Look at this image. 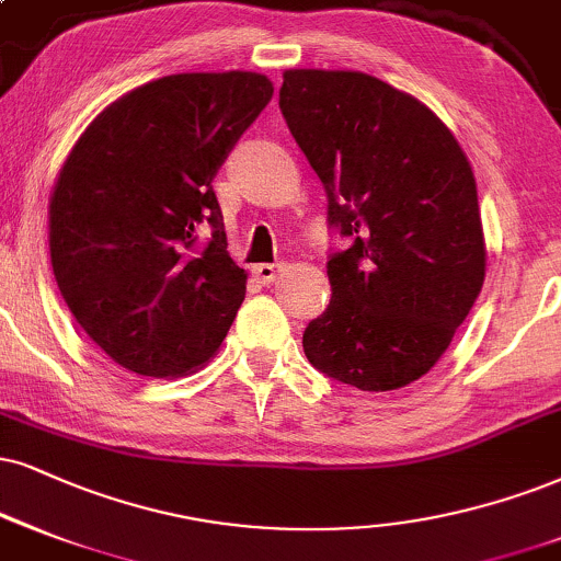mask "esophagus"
Here are the masks:
<instances>
[{"mask_svg":"<svg viewBox=\"0 0 561 561\" xmlns=\"http://www.w3.org/2000/svg\"><path fill=\"white\" fill-rule=\"evenodd\" d=\"M252 273H254V278L262 283H273L275 275L280 273V265H275V262H262V265L252 267Z\"/></svg>","mask_w":561,"mask_h":561,"instance_id":"obj_1","label":"esophagus"}]
</instances>
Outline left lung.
Returning a JSON list of instances; mask_svg holds the SVG:
<instances>
[{"label": "left lung", "mask_w": 561, "mask_h": 561, "mask_svg": "<svg viewBox=\"0 0 561 561\" xmlns=\"http://www.w3.org/2000/svg\"><path fill=\"white\" fill-rule=\"evenodd\" d=\"M280 112L351 241L328 260L333 299L304 330V354L366 392L416 382L486 275L471 163L432 108L364 72L286 69Z\"/></svg>", "instance_id": "1"}]
</instances>
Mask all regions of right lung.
I'll return each mask as SVG.
<instances>
[{"instance_id": "right-lung-1", "label": "right lung", "mask_w": 561, "mask_h": 561, "mask_svg": "<svg viewBox=\"0 0 561 561\" xmlns=\"http://www.w3.org/2000/svg\"><path fill=\"white\" fill-rule=\"evenodd\" d=\"M270 99L257 72L169 75L103 108L61 163L48 199L54 278L124 369L184 377L224 343L247 273L226 252L213 179Z\"/></svg>"}]
</instances>
